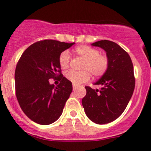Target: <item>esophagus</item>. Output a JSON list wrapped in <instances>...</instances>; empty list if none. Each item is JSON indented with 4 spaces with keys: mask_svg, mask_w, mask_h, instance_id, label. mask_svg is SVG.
Masks as SVG:
<instances>
[{
    "mask_svg": "<svg viewBox=\"0 0 151 151\" xmlns=\"http://www.w3.org/2000/svg\"><path fill=\"white\" fill-rule=\"evenodd\" d=\"M73 90L76 91L77 88H78V86H76V85H73Z\"/></svg>",
    "mask_w": 151,
    "mask_h": 151,
    "instance_id": "esophagus-1",
    "label": "esophagus"
}]
</instances>
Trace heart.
Instances as JSON below:
<instances>
[{
	"label": "heart",
	"instance_id": "1",
	"mask_svg": "<svg viewBox=\"0 0 151 151\" xmlns=\"http://www.w3.org/2000/svg\"><path fill=\"white\" fill-rule=\"evenodd\" d=\"M78 57L84 59L81 69L82 72L69 70L65 73V77L73 85H78L90 79V72L94 77H101L107 71L109 59L104 54H99V51L88 45H79L74 50ZM70 54L68 50H64L60 54L59 63L63 69L69 66Z\"/></svg>",
	"mask_w": 151,
	"mask_h": 151
}]
</instances>
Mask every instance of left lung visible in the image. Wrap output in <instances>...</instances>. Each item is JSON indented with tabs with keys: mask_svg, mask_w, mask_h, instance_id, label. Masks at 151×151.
<instances>
[{
	"mask_svg": "<svg viewBox=\"0 0 151 151\" xmlns=\"http://www.w3.org/2000/svg\"><path fill=\"white\" fill-rule=\"evenodd\" d=\"M106 51L109 59L107 71L94 85L101 89L85 86L82 98L85 114L94 123L111 122L121 116L132 96L135 85L133 64L127 52L119 45L108 40L91 44Z\"/></svg>",
	"mask_w": 151,
	"mask_h": 151,
	"instance_id": "8db88e82",
	"label": "left lung"
}]
</instances>
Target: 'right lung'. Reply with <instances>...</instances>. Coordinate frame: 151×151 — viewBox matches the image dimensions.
Returning <instances> with one entry per match:
<instances>
[{"label":"right lung","mask_w":151,"mask_h":151,"mask_svg":"<svg viewBox=\"0 0 151 151\" xmlns=\"http://www.w3.org/2000/svg\"><path fill=\"white\" fill-rule=\"evenodd\" d=\"M73 43L44 40L29 46L21 56L15 70L16 95L23 113L40 125H50L61 116L73 91L70 81L63 76L60 54ZM58 79L56 86L49 82Z\"/></svg>","instance_id":"obj_1"}]
</instances>
